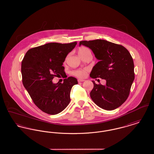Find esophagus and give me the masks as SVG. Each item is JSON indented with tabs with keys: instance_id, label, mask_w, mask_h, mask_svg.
<instances>
[{
	"instance_id": "esophagus-1",
	"label": "esophagus",
	"mask_w": 154,
	"mask_h": 154,
	"mask_svg": "<svg viewBox=\"0 0 154 154\" xmlns=\"http://www.w3.org/2000/svg\"><path fill=\"white\" fill-rule=\"evenodd\" d=\"M78 82H84L85 80L84 79H78Z\"/></svg>"
}]
</instances>
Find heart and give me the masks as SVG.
Listing matches in <instances>:
<instances>
[{
	"label": "heart",
	"instance_id": "1",
	"mask_svg": "<svg viewBox=\"0 0 154 154\" xmlns=\"http://www.w3.org/2000/svg\"><path fill=\"white\" fill-rule=\"evenodd\" d=\"M78 54L79 55L80 57H83V56L87 54L88 53H90V50H89L88 48L85 47V46H81L78 50ZM87 73V71L86 69H76L73 70L71 72V74L72 75H74L75 76H77L79 78H83L86 76Z\"/></svg>",
	"mask_w": 154,
	"mask_h": 154
}]
</instances>
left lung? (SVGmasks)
Listing matches in <instances>:
<instances>
[{"label":"left lung","mask_w":154,"mask_h":154,"mask_svg":"<svg viewBox=\"0 0 154 154\" xmlns=\"http://www.w3.org/2000/svg\"><path fill=\"white\" fill-rule=\"evenodd\" d=\"M80 45L89 48L99 60L90 76L106 82L104 86L92 81L94 88L90 93L91 98L105 110L118 108L129 97L134 79V63L129 51L121 45L102 39L81 41Z\"/></svg>","instance_id":"1"}]
</instances>
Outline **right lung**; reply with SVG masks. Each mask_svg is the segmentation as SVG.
I'll list each match as a JSON object with an SVG mask.
<instances>
[{"instance_id":"obj_1","label":"right lung","mask_w":154,"mask_h":154,"mask_svg":"<svg viewBox=\"0 0 154 154\" xmlns=\"http://www.w3.org/2000/svg\"><path fill=\"white\" fill-rule=\"evenodd\" d=\"M76 44V42L46 43L29 49L22 61L23 85L34 104L45 113H60L71 101V90L78 84L77 79L70 76L64 79L63 83H53L52 80L65 75L63 63Z\"/></svg>"}]
</instances>
